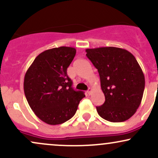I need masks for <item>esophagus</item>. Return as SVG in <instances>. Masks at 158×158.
Segmentation results:
<instances>
[{"mask_svg":"<svg viewBox=\"0 0 158 158\" xmlns=\"http://www.w3.org/2000/svg\"><path fill=\"white\" fill-rule=\"evenodd\" d=\"M91 92H92V88H88V90H87V93H88V95H90V94H91Z\"/></svg>","mask_w":158,"mask_h":158,"instance_id":"obj_1","label":"esophagus"}]
</instances>
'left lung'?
I'll return each mask as SVG.
<instances>
[{"mask_svg":"<svg viewBox=\"0 0 158 158\" xmlns=\"http://www.w3.org/2000/svg\"><path fill=\"white\" fill-rule=\"evenodd\" d=\"M86 56L99 72L106 101L97 107L99 115L112 123L124 122L139 108L145 77L135 57L125 49H86Z\"/></svg>","mask_w":158,"mask_h":158,"instance_id":"obj_1","label":"left lung"}]
</instances>
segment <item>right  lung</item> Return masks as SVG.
<instances>
[{
  "mask_svg": "<svg viewBox=\"0 0 158 158\" xmlns=\"http://www.w3.org/2000/svg\"><path fill=\"white\" fill-rule=\"evenodd\" d=\"M75 48L60 47L40 53L25 74L23 90L29 106L43 122L59 125L77 112L84 92L72 88L67 69L76 55Z\"/></svg>",
  "mask_w": 158,
  "mask_h": 158,
  "instance_id": "add662e5",
  "label": "right lung"
}]
</instances>
